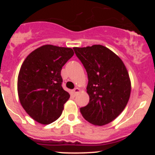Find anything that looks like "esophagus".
<instances>
[{"instance_id":"esophagus-1","label":"esophagus","mask_w":155,"mask_h":155,"mask_svg":"<svg viewBox=\"0 0 155 155\" xmlns=\"http://www.w3.org/2000/svg\"><path fill=\"white\" fill-rule=\"evenodd\" d=\"M79 92H80V90H79V88H77V87L75 88V89H74V90H72V92H73V94H74V95H77V94L79 93Z\"/></svg>"}]
</instances>
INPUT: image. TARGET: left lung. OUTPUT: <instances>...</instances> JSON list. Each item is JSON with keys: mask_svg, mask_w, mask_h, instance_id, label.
<instances>
[{"mask_svg": "<svg viewBox=\"0 0 155 155\" xmlns=\"http://www.w3.org/2000/svg\"><path fill=\"white\" fill-rule=\"evenodd\" d=\"M73 49L88 76L90 102L80 108V112L95 125L110 123L122 113L130 95V80L125 65L116 54L102 45Z\"/></svg>", "mask_w": 155, "mask_h": 155, "instance_id": "obj_1", "label": "left lung"}]
</instances>
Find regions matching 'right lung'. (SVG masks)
<instances>
[{"label":"right lung","instance_id":"obj_1","mask_svg":"<svg viewBox=\"0 0 155 155\" xmlns=\"http://www.w3.org/2000/svg\"><path fill=\"white\" fill-rule=\"evenodd\" d=\"M74 52L72 49L44 45L28 55L18 76L20 104L30 117L49 124L61 116L70 97L62 87V68Z\"/></svg>","mask_w":155,"mask_h":155}]
</instances>
